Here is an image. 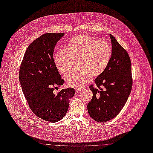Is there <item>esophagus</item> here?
<instances>
[{"label":"esophagus","instance_id":"34e87169","mask_svg":"<svg viewBox=\"0 0 153 153\" xmlns=\"http://www.w3.org/2000/svg\"><path fill=\"white\" fill-rule=\"evenodd\" d=\"M81 90H82V88H75V91L76 93L79 92V91H81Z\"/></svg>","mask_w":153,"mask_h":153}]
</instances>
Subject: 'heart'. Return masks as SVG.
Returning a JSON list of instances; mask_svg holds the SVG:
<instances>
[{
  "mask_svg": "<svg viewBox=\"0 0 153 153\" xmlns=\"http://www.w3.org/2000/svg\"><path fill=\"white\" fill-rule=\"evenodd\" d=\"M111 56V48L106 42L98 41L93 37L78 35L67 43L66 50L59 51L54 58L56 69L63 74L72 70L76 62L79 69L72 71L65 76L68 85L81 87L91 78L104 72Z\"/></svg>",
  "mask_w": 153,
  "mask_h": 153,
  "instance_id": "1",
  "label": "heart"
}]
</instances>
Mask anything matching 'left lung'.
<instances>
[{"label": "left lung", "mask_w": 153, "mask_h": 153, "mask_svg": "<svg viewBox=\"0 0 153 153\" xmlns=\"http://www.w3.org/2000/svg\"><path fill=\"white\" fill-rule=\"evenodd\" d=\"M111 56L102 74L91 85L93 97L87 104L90 117L98 123H105L116 117L125 105L132 88L131 63L126 51L111 34ZM102 86L103 88H101Z\"/></svg>", "instance_id": "8db88e82"}]
</instances>
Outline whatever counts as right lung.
<instances>
[{
    "label": "right lung",
    "mask_w": 153,
    "mask_h": 153,
    "mask_svg": "<svg viewBox=\"0 0 153 153\" xmlns=\"http://www.w3.org/2000/svg\"><path fill=\"white\" fill-rule=\"evenodd\" d=\"M64 35L46 33L35 40L27 47L19 71L20 83L30 110L39 117L53 123L65 117L75 93L73 88L53 93L54 88L65 82L53 57L54 48Z\"/></svg>",
    "instance_id": "obj_1"
}]
</instances>
